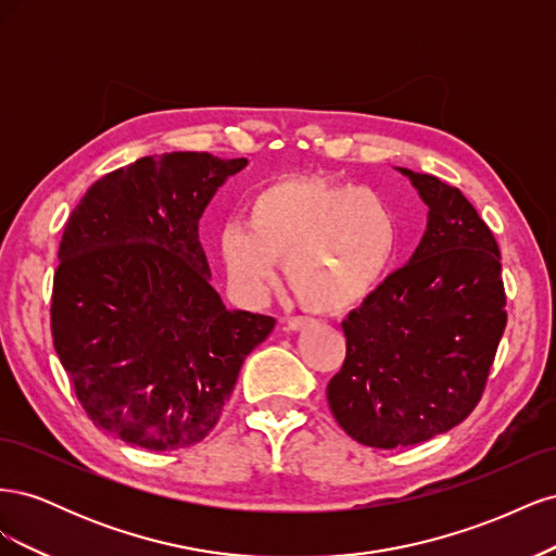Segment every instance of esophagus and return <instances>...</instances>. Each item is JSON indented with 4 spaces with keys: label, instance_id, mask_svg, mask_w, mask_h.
I'll return each mask as SVG.
<instances>
[{
    "label": "esophagus",
    "instance_id": "esophagus-1",
    "mask_svg": "<svg viewBox=\"0 0 556 556\" xmlns=\"http://www.w3.org/2000/svg\"><path fill=\"white\" fill-rule=\"evenodd\" d=\"M308 323H311L308 317H288V319H282V325H285V329H288V331H301Z\"/></svg>",
    "mask_w": 556,
    "mask_h": 556
}]
</instances>
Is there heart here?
<instances>
[{
    "label": "heart",
    "instance_id": "obj_1",
    "mask_svg": "<svg viewBox=\"0 0 556 556\" xmlns=\"http://www.w3.org/2000/svg\"><path fill=\"white\" fill-rule=\"evenodd\" d=\"M248 229L227 225L220 257L248 299L266 294L282 263L285 282L313 313H345L371 294L399 245L396 215L382 194L325 178H280L250 197Z\"/></svg>",
    "mask_w": 556,
    "mask_h": 556
}]
</instances>
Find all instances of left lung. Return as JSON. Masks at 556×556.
<instances>
[{"mask_svg": "<svg viewBox=\"0 0 556 556\" xmlns=\"http://www.w3.org/2000/svg\"><path fill=\"white\" fill-rule=\"evenodd\" d=\"M429 206L422 241L343 319L345 359L327 401L348 435L392 450L433 439L473 413L506 329L492 229L452 185L401 169Z\"/></svg>", "mask_w": 556, "mask_h": 556, "instance_id": "8db88e82", "label": "left lung"}]
</instances>
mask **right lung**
Here are the masks:
<instances>
[{
	"mask_svg": "<svg viewBox=\"0 0 556 556\" xmlns=\"http://www.w3.org/2000/svg\"><path fill=\"white\" fill-rule=\"evenodd\" d=\"M245 157L164 153L90 185L66 220L50 331L92 425L143 450L204 441L276 319L227 311L199 217Z\"/></svg>",
	"mask_w": 556,
	"mask_h": 556,
	"instance_id": "add662e5",
	"label": "right lung"
}]
</instances>
